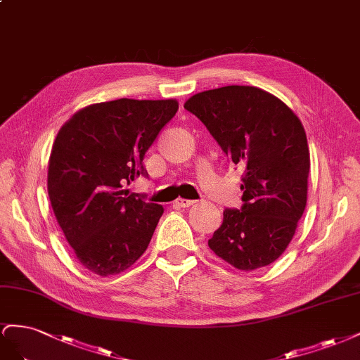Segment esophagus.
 <instances>
[{
    "mask_svg": "<svg viewBox=\"0 0 360 360\" xmlns=\"http://www.w3.org/2000/svg\"><path fill=\"white\" fill-rule=\"evenodd\" d=\"M196 203V200H188V199H176V202H174L173 205L176 208H188L191 207V205Z\"/></svg>",
    "mask_w": 360,
    "mask_h": 360,
    "instance_id": "1",
    "label": "esophagus"
}]
</instances>
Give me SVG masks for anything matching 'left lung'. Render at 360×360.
Instances as JSON below:
<instances>
[{
	"mask_svg": "<svg viewBox=\"0 0 360 360\" xmlns=\"http://www.w3.org/2000/svg\"><path fill=\"white\" fill-rule=\"evenodd\" d=\"M243 170L241 211L224 210L210 249L237 270L270 265L286 250L307 200L309 146L300 119L253 86L205 90L186 101Z\"/></svg>",
	"mask_w": 360,
	"mask_h": 360,
	"instance_id": "1",
	"label": "left lung"
}]
</instances>
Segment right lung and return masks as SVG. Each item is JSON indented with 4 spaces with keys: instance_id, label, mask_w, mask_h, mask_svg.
Instances as JSON below:
<instances>
[{
    "instance_id": "right-lung-1",
    "label": "right lung",
    "mask_w": 360,
    "mask_h": 360,
    "mask_svg": "<svg viewBox=\"0 0 360 360\" xmlns=\"http://www.w3.org/2000/svg\"><path fill=\"white\" fill-rule=\"evenodd\" d=\"M176 99L99 102L78 110L60 128L48 162L51 207L79 264L107 277L146 252L164 208L123 190L148 174L143 158Z\"/></svg>"
}]
</instances>
